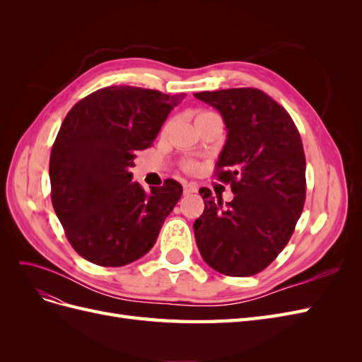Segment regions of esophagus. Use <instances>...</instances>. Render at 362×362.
I'll list each match as a JSON object with an SVG mask.
<instances>
[{
    "label": "esophagus",
    "instance_id": "1",
    "mask_svg": "<svg viewBox=\"0 0 362 362\" xmlns=\"http://www.w3.org/2000/svg\"><path fill=\"white\" fill-rule=\"evenodd\" d=\"M198 192V187L194 184H184V194H193Z\"/></svg>",
    "mask_w": 362,
    "mask_h": 362
}]
</instances>
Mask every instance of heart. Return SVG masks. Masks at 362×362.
I'll return each mask as SVG.
<instances>
[{
	"instance_id": "1",
	"label": "heart",
	"mask_w": 362,
	"mask_h": 362,
	"mask_svg": "<svg viewBox=\"0 0 362 362\" xmlns=\"http://www.w3.org/2000/svg\"><path fill=\"white\" fill-rule=\"evenodd\" d=\"M206 115H214V113H211V112H201L199 115H198V117H201V116H206ZM196 168V164L194 163H189L187 164V169L189 170H193Z\"/></svg>"
}]
</instances>
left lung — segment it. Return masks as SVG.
I'll return each instance as SVG.
<instances>
[{"label": "left lung", "mask_w": 362, "mask_h": 362, "mask_svg": "<svg viewBox=\"0 0 362 362\" xmlns=\"http://www.w3.org/2000/svg\"><path fill=\"white\" fill-rule=\"evenodd\" d=\"M194 96L223 117L228 134L216 177L231 184L234 193L223 205L211 190L199 189L205 210L193 223L196 245L218 273L257 275L287 246L303 210L306 166L300 134L286 108L259 89Z\"/></svg>", "instance_id": "1"}]
</instances>
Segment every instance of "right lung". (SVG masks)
<instances>
[{"instance_id": "1", "label": "right lung", "mask_w": 362, "mask_h": 362, "mask_svg": "<svg viewBox=\"0 0 362 362\" xmlns=\"http://www.w3.org/2000/svg\"><path fill=\"white\" fill-rule=\"evenodd\" d=\"M182 96L110 86L83 98L64 117L49 157L51 201L84 259L120 267L156 245L182 185L166 180L146 193L131 181L129 169Z\"/></svg>"}]
</instances>
